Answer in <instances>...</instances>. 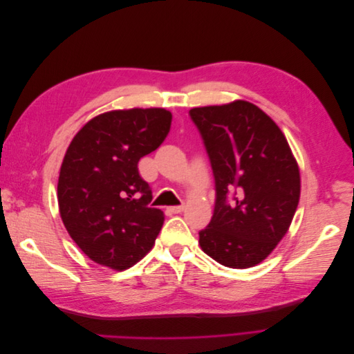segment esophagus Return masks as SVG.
<instances>
[{
	"instance_id": "1",
	"label": "esophagus",
	"mask_w": 354,
	"mask_h": 354,
	"mask_svg": "<svg viewBox=\"0 0 354 354\" xmlns=\"http://www.w3.org/2000/svg\"><path fill=\"white\" fill-rule=\"evenodd\" d=\"M183 209H185V205H177V207H171L169 208V211L173 212V214H180Z\"/></svg>"
}]
</instances>
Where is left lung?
<instances>
[{"label": "left lung", "mask_w": 354, "mask_h": 354, "mask_svg": "<svg viewBox=\"0 0 354 354\" xmlns=\"http://www.w3.org/2000/svg\"><path fill=\"white\" fill-rule=\"evenodd\" d=\"M208 153L216 203L202 251L230 269L261 263L285 236L299 201V171L283 133L255 104L189 111Z\"/></svg>", "instance_id": "1"}]
</instances>
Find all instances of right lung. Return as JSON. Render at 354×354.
Returning a JSON list of instances; mask_svg holds the SVG:
<instances>
[{"label": "right lung", "instance_id": "1", "mask_svg": "<svg viewBox=\"0 0 354 354\" xmlns=\"http://www.w3.org/2000/svg\"><path fill=\"white\" fill-rule=\"evenodd\" d=\"M171 121L160 108L112 111L71 142L57 185L60 217L93 261L125 270L152 250L164 212L149 207L152 190L137 165L162 145Z\"/></svg>", "mask_w": 354, "mask_h": 354}]
</instances>
